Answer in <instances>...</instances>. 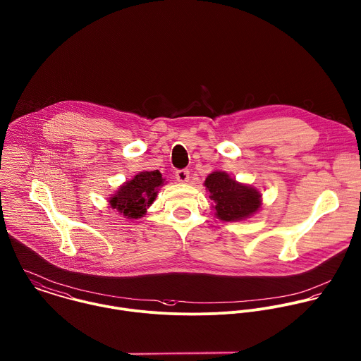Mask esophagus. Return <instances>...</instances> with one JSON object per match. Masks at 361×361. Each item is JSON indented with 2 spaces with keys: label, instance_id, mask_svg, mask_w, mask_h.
<instances>
[{
  "label": "esophagus",
  "instance_id": "34e87169",
  "mask_svg": "<svg viewBox=\"0 0 361 361\" xmlns=\"http://www.w3.org/2000/svg\"><path fill=\"white\" fill-rule=\"evenodd\" d=\"M176 178L180 183H187L190 180V171L187 169H181L176 171Z\"/></svg>",
  "mask_w": 361,
  "mask_h": 361
}]
</instances>
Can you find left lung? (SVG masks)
I'll return each instance as SVG.
<instances>
[{
  "label": "left lung",
  "mask_w": 361,
  "mask_h": 361,
  "mask_svg": "<svg viewBox=\"0 0 361 361\" xmlns=\"http://www.w3.org/2000/svg\"><path fill=\"white\" fill-rule=\"evenodd\" d=\"M205 187L215 201L216 216L224 221H234L251 216L261 207V194L230 178L224 171H215L205 180Z\"/></svg>",
  "instance_id": "left-lung-1"
}]
</instances>
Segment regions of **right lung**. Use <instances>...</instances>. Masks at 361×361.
Listing matches in <instances>:
<instances>
[{"instance_id": "obj_1", "label": "right lung", "mask_w": 361, "mask_h": 361, "mask_svg": "<svg viewBox=\"0 0 361 361\" xmlns=\"http://www.w3.org/2000/svg\"><path fill=\"white\" fill-rule=\"evenodd\" d=\"M161 184L163 178L159 170L142 171L117 191L110 200V205L127 219L144 216L146 208L157 195V187Z\"/></svg>"}]
</instances>
